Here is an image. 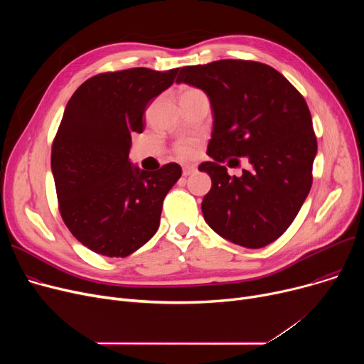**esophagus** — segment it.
Listing matches in <instances>:
<instances>
[{
    "label": "esophagus",
    "mask_w": 364,
    "mask_h": 364,
    "mask_svg": "<svg viewBox=\"0 0 364 364\" xmlns=\"http://www.w3.org/2000/svg\"><path fill=\"white\" fill-rule=\"evenodd\" d=\"M195 172H196V166L195 165H186V166H183V176L184 177L192 176V174H195Z\"/></svg>",
    "instance_id": "1"
}]
</instances>
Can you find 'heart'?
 <instances>
[{"instance_id": "heart-1", "label": "heart", "mask_w": 364, "mask_h": 364, "mask_svg": "<svg viewBox=\"0 0 364 364\" xmlns=\"http://www.w3.org/2000/svg\"><path fill=\"white\" fill-rule=\"evenodd\" d=\"M186 91H198V90H193V88H188ZM199 140L198 139H183L180 140L177 144H176V153L183 158V159H190V158H195L196 153L199 150Z\"/></svg>"}]
</instances>
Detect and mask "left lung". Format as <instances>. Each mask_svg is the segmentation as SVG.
Masks as SVG:
<instances>
[{
	"label": "left lung",
	"mask_w": 364,
	"mask_h": 364,
	"mask_svg": "<svg viewBox=\"0 0 364 364\" xmlns=\"http://www.w3.org/2000/svg\"><path fill=\"white\" fill-rule=\"evenodd\" d=\"M177 82L202 90L213 110L211 177L202 200L208 225L228 242L258 250L279 239L307 199L317 140L302 95L269 65L217 60L184 66ZM246 157L250 169L230 178L220 165ZM230 164V162H228Z\"/></svg>",
	"instance_id": "8db88e82"
}]
</instances>
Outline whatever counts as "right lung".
I'll return each mask as SVG.
<instances>
[{"label": "right lung", "instance_id": "1", "mask_svg": "<svg viewBox=\"0 0 364 364\" xmlns=\"http://www.w3.org/2000/svg\"><path fill=\"white\" fill-rule=\"evenodd\" d=\"M178 68H134L95 75L73 92L51 147L60 214L90 251L125 258L158 232L162 203L181 177L176 162L156 172L129 161L131 134L169 88Z\"/></svg>", "mask_w": 364, "mask_h": 364}]
</instances>
